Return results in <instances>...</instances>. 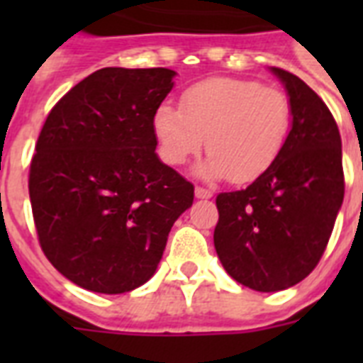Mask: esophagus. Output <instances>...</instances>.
I'll return each mask as SVG.
<instances>
[{
  "mask_svg": "<svg viewBox=\"0 0 363 363\" xmlns=\"http://www.w3.org/2000/svg\"><path fill=\"white\" fill-rule=\"evenodd\" d=\"M194 192H196V198H198V199H209V198H213V192H211V190H207V188L196 186V190H194Z\"/></svg>",
  "mask_w": 363,
  "mask_h": 363,
  "instance_id": "1",
  "label": "esophagus"
}]
</instances>
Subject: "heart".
I'll list each match as a JSON object with an SVG mask.
<instances>
[{"mask_svg":"<svg viewBox=\"0 0 363 363\" xmlns=\"http://www.w3.org/2000/svg\"><path fill=\"white\" fill-rule=\"evenodd\" d=\"M152 128L165 164H186L207 143L211 154L198 167L199 175L230 177L245 184L267 173L282 154L292 128V107L279 88L218 77L186 88L181 109L160 105Z\"/></svg>","mask_w":363,"mask_h":363,"instance_id":"obj_1","label":"heart"}]
</instances>
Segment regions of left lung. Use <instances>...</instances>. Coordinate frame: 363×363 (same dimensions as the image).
<instances>
[{
	"label": "left lung",
	"mask_w": 363,
	"mask_h": 363,
	"mask_svg": "<svg viewBox=\"0 0 363 363\" xmlns=\"http://www.w3.org/2000/svg\"><path fill=\"white\" fill-rule=\"evenodd\" d=\"M292 128L267 173L245 190L218 194L215 248L233 281L279 292L315 269L343 205L341 135L326 104L299 77L279 67Z\"/></svg>",
	"instance_id": "1"
}]
</instances>
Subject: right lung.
Instances as JSON below:
<instances>
[{
	"label": "right lung",
	"mask_w": 363,
	"mask_h": 363,
	"mask_svg": "<svg viewBox=\"0 0 363 363\" xmlns=\"http://www.w3.org/2000/svg\"><path fill=\"white\" fill-rule=\"evenodd\" d=\"M165 67H104L48 113L30 165L45 256L77 286L124 294L156 273L194 184L156 154L152 118L173 88Z\"/></svg>",
	"instance_id": "right-lung-1"
}]
</instances>
